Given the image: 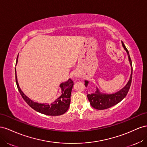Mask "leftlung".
Returning <instances> with one entry per match:
<instances>
[{"label":"left lung","mask_w":147,"mask_h":147,"mask_svg":"<svg viewBox=\"0 0 147 147\" xmlns=\"http://www.w3.org/2000/svg\"><path fill=\"white\" fill-rule=\"evenodd\" d=\"M122 45L124 49L126 50L129 61L130 62V64L131 66V77H130L129 80L127 84L122 89L118 91V92L112 94H101L100 93L98 89H97V91L95 92L94 94H87V98L89 99L91 106L97 110H105V109H107L110 108L113 106L115 105L117 103L120 102L125 96L127 95L129 90L131 87V82H132V61L131 59V57L129 55V51L127 50V48L125 47L124 43L122 42ZM87 81H85V86L87 87L88 85Z\"/></svg>","instance_id":"1"}]
</instances>
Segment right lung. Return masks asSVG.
Listing matches in <instances>:
<instances>
[{"instance_id": "right-lung-1", "label": "right lung", "mask_w": 147, "mask_h": 147, "mask_svg": "<svg viewBox=\"0 0 147 147\" xmlns=\"http://www.w3.org/2000/svg\"><path fill=\"white\" fill-rule=\"evenodd\" d=\"M18 61V57L16 58V63ZM15 79L17 88L22 95V97L24 99L25 102L28 105L34 109L36 111L42 113V114L49 115V116H59L64 114L69 108L70 101H71V90L74 84L73 81L71 79H69L68 81L65 82H63L60 84L61 88L62 94L59 98H58L55 102H53L51 104H42L38 103L32 101L28 97L25 95L23 92L20 89L18 83L17 81V78H16V69H15Z\"/></svg>"}]
</instances>
